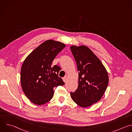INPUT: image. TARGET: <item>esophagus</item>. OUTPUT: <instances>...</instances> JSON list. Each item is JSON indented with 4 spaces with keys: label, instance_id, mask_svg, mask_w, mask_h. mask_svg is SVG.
<instances>
[{
    "label": "esophagus",
    "instance_id": "obj_1",
    "mask_svg": "<svg viewBox=\"0 0 132 132\" xmlns=\"http://www.w3.org/2000/svg\"><path fill=\"white\" fill-rule=\"evenodd\" d=\"M67 76H65L63 78V81L65 82L66 81V80H67Z\"/></svg>",
    "mask_w": 132,
    "mask_h": 132
}]
</instances>
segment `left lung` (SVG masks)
I'll return each instance as SVG.
<instances>
[{
	"label": "left lung",
	"instance_id": "1",
	"mask_svg": "<svg viewBox=\"0 0 132 132\" xmlns=\"http://www.w3.org/2000/svg\"><path fill=\"white\" fill-rule=\"evenodd\" d=\"M70 50L79 71L78 86L70 92L72 100L86 108L99 101L109 83L108 72L102 63L87 47L72 46Z\"/></svg>",
	"mask_w": 132,
	"mask_h": 132
}]
</instances>
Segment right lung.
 Here are the masks:
<instances>
[{
  "mask_svg": "<svg viewBox=\"0 0 132 132\" xmlns=\"http://www.w3.org/2000/svg\"><path fill=\"white\" fill-rule=\"evenodd\" d=\"M61 42L49 40L35 48L24 61L20 80L27 97L36 105L48 102L54 95V87L65 85L59 77L61 69L58 65L52 66L55 57L64 47Z\"/></svg>",
  "mask_w": 132,
  "mask_h": 132,
  "instance_id": "right-lung-1",
  "label": "right lung"
}]
</instances>
